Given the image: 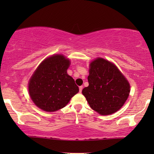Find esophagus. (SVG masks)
Returning <instances> with one entry per match:
<instances>
[{
	"label": "esophagus",
	"instance_id": "1",
	"mask_svg": "<svg viewBox=\"0 0 154 154\" xmlns=\"http://www.w3.org/2000/svg\"><path fill=\"white\" fill-rule=\"evenodd\" d=\"M83 86H80V87H79V92H82V90H83Z\"/></svg>",
	"mask_w": 154,
	"mask_h": 154
}]
</instances>
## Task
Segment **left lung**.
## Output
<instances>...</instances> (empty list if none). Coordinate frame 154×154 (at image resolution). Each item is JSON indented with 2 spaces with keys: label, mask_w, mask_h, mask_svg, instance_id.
<instances>
[{
  "label": "left lung",
  "mask_w": 154,
  "mask_h": 154,
  "mask_svg": "<svg viewBox=\"0 0 154 154\" xmlns=\"http://www.w3.org/2000/svg\"><path fill=\"white\" fill-rule=\"evenodd\" d=\"M89 85L82 93L90 106L101 115L119 111L130 94V84L114 64L99 57L90 63Z\"/></svg>",
  "instance_id": "left-lung-1"
}]
</instances>
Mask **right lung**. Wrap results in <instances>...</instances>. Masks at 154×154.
Wrapping results in <instances>:
<instances>
[{"instance_id":"right-lung-1","label":"right lung","mask_w":154,"mask_h":154,"mask_svg":"<svg viewBox=\"0 0 154 154\" xmlns=\"http://www.w3.org/2000/svg\"><path fill=\"white\" fill-rule=\"evenodd\" d=\"M70 61L62 54H54L42 62L29 82L33 103L42 110L53 112L64 108L79 91L67 73Z\"/></svg>"}]
</instances>
